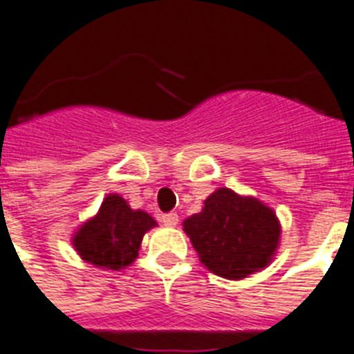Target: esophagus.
Returning <instances> with one entry per match:
<instances>
[{
    "instance_id": "34e87169",
    "label": "esophagus",
    "mask_w": 354,
    "mask_h": 354,
    "mask_svg": "<svg viewBox=\"0 0 354 354\" xmlns=\"http://www.w3.org/2000/svg\"><path fill=\"white\" fill-rule=\"evenodd\" d=\"M161 222L168 227H175L177 223H179V214L177 213H166L161 216Z\"/></svg>"
}]
</instances>
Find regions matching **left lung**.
<instances>
[{
	"instance_id": "left-lung-1",
	"label": "left lung",
	"mask_w": 354,
	"mask_h": 354,
	"mask_svg": "<svg viewBox=\"0 0 354 354\" xmlns=\"http://www.w3.org/2000/svg\"><path fill=\"white\" fill-rule=\"evenodd\" d=\"M183 227L201 263L216 276L234 281L267 268L281 240L276 211L231 188L211 193L201 213L188 216Z\"/></svg>"
}]
</instances>
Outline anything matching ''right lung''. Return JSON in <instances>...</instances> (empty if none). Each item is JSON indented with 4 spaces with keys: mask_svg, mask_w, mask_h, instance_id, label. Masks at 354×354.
Returning <instances> with one entry per match:
<instances>
[{
    "mask_svg": "<svg viewBox=\"0 0 354 354\" xmlns=\"http://www.w3.org/2000/svg\"><path fill=\"white\" fill-rule=\"evenodd\" d=\"M156 225L147 211L132 209L118 193H109L98 213L77 229L71 243L86 263L122 270L134 263L143 236Z\"/></svg>",
    "mask_w": 354,
    "mask_h": 354,
    "instance_id": "add662e5",
    "label": "right lung"
}]
</instances>
